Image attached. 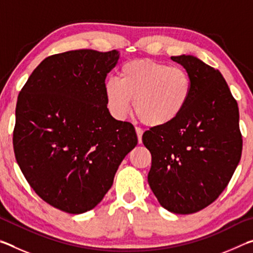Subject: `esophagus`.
<instances>
[{
  "label": "esophagus",
  "instance_id": "1",
  "mask_svg": "<svg viewBox=\"0 0 253 253\" xmlns=\"http://www.w3.org/2000/svg\"><path fill=\"white\" fill-rule=\"evenodd\" d=\"M136 130V134H137V138H138V143L140 144L142 143V136H143V129H140L139 127H136L135 128Z\"/></svg>",
  "mask_w": 253,
  "mask_h": 253
}]
</instances>
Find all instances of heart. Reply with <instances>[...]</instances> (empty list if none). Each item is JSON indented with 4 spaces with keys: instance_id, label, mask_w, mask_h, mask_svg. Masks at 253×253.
Segmentation results:
<instances>
[{
    "instance_id": "heart-1",
    "label": "heart",
    "mask_w": 253,
    "mask_h": 253,
    "mask_svg": "<svg viewBox=\"0 0 253 253\" xmlns=\"http://www.w3.org/2000/svg\"><path fill=\"white\" fill-rule=\"evenodd\" d=\"M107 108L115 118L124 119L132 110L144 125H169L185 109L192 93V79L181 67L137 59L121 67L118 79L104 83Z\"/></svg>"
}]
</instances>
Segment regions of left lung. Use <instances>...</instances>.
<instances>
[{"mask_svg": "<svg viewBox=\"0 0 253 253\" xmlns=\"http://www.w3.org/2000/svg\"><path fill=\"white\" fill-rule=\"evenodd\" d=\"M170 59L190 74L192 93L174 122L144 132L148 184L163 208L192 214L219 198L239 164V108L219 70L192 55Z\"/></svg>", "mask_w": 253, "mask_h": 253, "instance_id": "left-lung-1", "label": "left lung"}]
</instances>
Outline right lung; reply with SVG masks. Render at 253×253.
I'll use <instances>...</instances> for the list:
<instances>
[{
  "label": "right lung",
  "instance_id": "right-lung-1",
  "mask_svg": "<svg viewBox=\"0 0 253 253\" xmlns=\"http://www.w3.org/2000/svg\"><path fill=\"white\" fill-rule=\"evenodd\" d=\"M118 59L116 50L50 55L19 93L16 162L33 191L63 212L95 208L137 145L131 124L116 121L106 104L104 83Z\"/></svg>",
  "mask_w": 253,
  "mask_h": 253
}]
</instances>
